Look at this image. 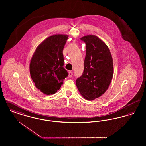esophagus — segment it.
<instances>
[{
    "label": "esophagus",
    "instance_id": "obj_1",
    "mask_svg": "<svg viewBox=\"0 0 146 146\" xmlns=\"http://www.w3.org/2000/svg\"><path fill=\"white\" fill-rule=\"evenodd\" d=\"M69 77H70V78H71V77H72V76H73V72H71V71H70L69 72Z\"/></svg>",
    "mask_w": 146,
    "mask_h": 146
}]
</instances>
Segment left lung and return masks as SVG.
<instances>
[{
  "instance_id": "obj_1",
  "label": "left lung",
  "mask_w": 146,
  "mask_h": 146,
  "mask_svg": "<svg viewBox=\"0 0 146 146\" xmlns=\"http://www.w3.org/2000/svg\"><path fill=\"white\" fill-rule=\"evenodd\" d=\"M86 45V56L82 76L76 80L81 95L88 100L101 96L107 90L113 76V63L110 49L97 36L82 37Z\"/></svg>"
}]
</instances>
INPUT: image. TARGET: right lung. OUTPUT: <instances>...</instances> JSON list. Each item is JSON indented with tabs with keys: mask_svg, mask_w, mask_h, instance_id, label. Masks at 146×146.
<instances>
[{
	"mask_svg": "<svg viewBox=\"0 0 146 146\" xmlns=\"http://www.w3.org/2000/svg\"><path fill=\"white\" fill-rule=\"evenodd\" d=\"M67 35L48 37L37 47L31 59L29 72L35 86L46 95L59 90L68 73L63 67V50Z\"/></svg>",
	"mask_w": 146,
	"mask_h": 146,
	"instance_id": "obj_1",
	"label": "right lung"
}]
</instances>
